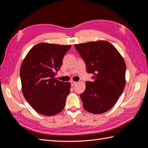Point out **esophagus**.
Instances as JSON below:
<instances>
[{
	"label": "esophagus",
	"mask_w": 148,
	"mask_h": 148,
	"mask_svg": "<svg viewBox=\"0 0 148 148\" xmlns=\"http://www.w3.org/2000/svg\"><path fill=\"white\" fill-rule=\"evenodd\" d=\"M70 83H71V86H74V85H75L77 83V82H74V81H71V82H70Z\"/></svg>",
	"instance_id": "obj_1"
}]
</instances>
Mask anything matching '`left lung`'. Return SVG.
Returning a JSON list of instances; mask_svg holds the SVG:
<instances>
[{
  "mask_svg": "<svg viewBox=\"0 0 148 148\" xmlns=\"http://www.w3.org/2000/svg\"><path fill=\"white\" fill-rule=\"evenodd\" d=\"M75 47L95 79L86 82V89L80 95L84 109L95 114L104 113L116 104L124 89L123 58L112 44L104 40L75 44Z\"/></svg>",
  "mask_w": 148,
  "mask_h": 148,
  "instance_id": "1",
  "label": "left lung"
}]
</instances>
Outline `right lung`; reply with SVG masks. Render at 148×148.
I'll return each instance as SVG.
<instances>
[{
    "instance_id": "1",
    "label": "right lung",
    "mask_w": 148,
    "mask_h": 148,
    "mask_svg": "<svg viewBox=\"0 0 148 148\" xmlns=\"http://www.w3.org/2000/svg\"><path fill=\"white\" fill-rule=\"evenodd\" d=\"M71 45L39 43L26 54L20 67L23 95L38 113L52 116L64 109L71 84L58 80L56 71L62 66Z\"/></svg>"
}]
</instances>
